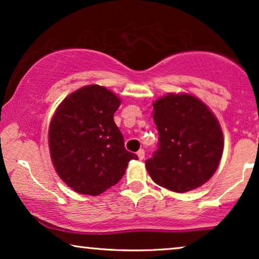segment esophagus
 Instances as JSON below:
<instances>
[{"instance_id": "34e87169", "label": "esophagus", "mask_w": 259, "mask_h": 259, "mask_svg": "<svg viewBox=\"0 0 259 259\" xmlns=\"http://www.w3.org/2000/svg\"><path fill=\"white\" fill-rule=\"evenodd\" d=\"M137 154H138V157H139L140 160H143V159L145 158V151L144 150H139L137 152Z\"/></svg>"}]
</instances>
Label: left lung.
I'll return each mask as SVG.
<instances>
[{"instance_id":"8db88e82","label":"left lung","mask_w":259,"mask_h":259,"mask_svg":"<svg viewBox=\"0 0 259 259\" xmlns=\"http://www.w3.org/2000/svg\"><path fill=\"white\" fill-rule=\"evenodd\" d=\"M157 150L145 161L153 182L173 192L197 189L213 176L224 140L221 126L199 99L168 94L153 104Z\"/></svg>"}]
</instances>
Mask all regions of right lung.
Masks as SVG:
<instances>
[{
	"label": "right lung",
	"mask_w": 259,
	"mask_h": 259,
	"mask_svg": "<svg viewBox=\"0 0 259 259\" xmlns=\"http://www.w3.org/2000/svg\"><path fill=\"white\" fill-rule=\"evenodd\" d=\"M120 100L105 87L80 88L61 102L49 126L53 164L76 192L98 196L125 175L136 153L125 148L114 113Z\"/></svg>",
	"instance_id": "1"
}]
</instances>
